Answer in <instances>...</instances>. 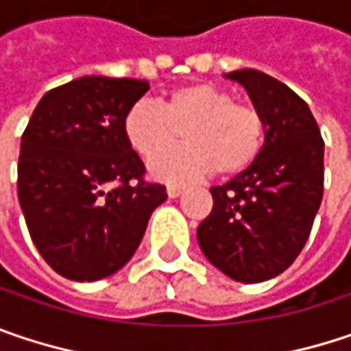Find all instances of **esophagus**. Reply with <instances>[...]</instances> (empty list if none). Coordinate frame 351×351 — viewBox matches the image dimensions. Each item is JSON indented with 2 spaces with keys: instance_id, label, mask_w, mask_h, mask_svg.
<instances>
[{
  "instance_id": "1",
  "label": "esophagus",
  "mask_w": 351,
  "mask_h": 351,
  "mask_svg": "<svg viewBox=\"0 0 351 351\" xmlns=\"http://www.w3.org/2000/svg\"><path fill=\"white\" fill-rule=\"evenodd\" d=\"M167 193H169V197H171V199H176V197H180V195H182V189H180V186H169V189H167Z\"/></svg>"
}]
</instances>
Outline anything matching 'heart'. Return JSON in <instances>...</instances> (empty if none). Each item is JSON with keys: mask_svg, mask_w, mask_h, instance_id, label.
Listing matches in <instances>:
<instances>
[{"mask_svg": "<svg viewBox=\"0 0 351 351\" xmlns=\"http://www.w3.org/2000/svg\"><path fill=\"white\" fill-rule=\"evenodd\" d=\"M186 147L166 152L180 138ZM128 146L150 165L156 180L182 184L217 171L221 176L243 173L259 156L265 141V118L253 104L213 84H186L160 98L158 106L138 102L122 118Z\"/></svg>", "mask_w": 351, "mask_h": 351, "instance_id": "obj_1", "label": "heart"}]
</instances>
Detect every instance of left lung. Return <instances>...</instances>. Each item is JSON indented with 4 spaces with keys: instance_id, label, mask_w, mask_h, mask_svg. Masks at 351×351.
I'll return each mask as SVG.
<instances>
[{
    "instance_id": "8db88e82",
    "label": "left lung",
    "mask_w": 351,
    "mask_h": 351,
    "mask_svg": "<svg viewBox=\"0 0 351 351\" xmlns=\"http://www.w3.org/2000/svg\"><path fill=\"white\" fill-rule=\"evenodd\" d=\"M265 118L259 156L213 186V210L197 229L201 251L227 277L259 283L277 277L302 253L324 195V141L302 98L259 70H235Z\"/></svg>"
}]
</instances>
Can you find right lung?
Segmentation results:
<instances>
[{"mask_svg":"<svg viewBox=\"0 0 351 351\" xmlns=\"http://www.w3.org/2000/svg\"><path fill=\"white\" fill-rule=\"evenodd\" d=\"M148 88L84 76L46 92L27 122L17 199L40 255L66 279L98 281L122 269L167 201L122 134L124 114Z\"/></svg>","mask_w":351,"mask_h":351,"instance_id":"add662e5","label":"right lung"}]
</instances>
